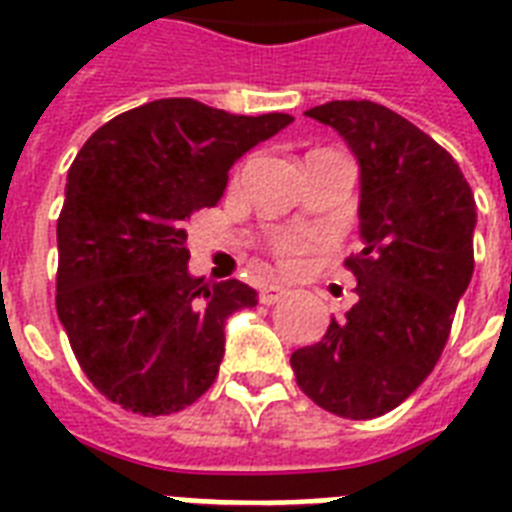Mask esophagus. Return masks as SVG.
<instances>
[{
	"instance_id": "34e87169",
	"label": "esophagus",
	"mask_w": 512,
	"mask_h": 512,
	"mask_svg": "<svg viewBox=\"0 0 512 512\" xmlns=\"http://www.w3.org/2000/svg\"><path fill=\"white\" fill-rule=\"evenodd\" d=\"M287 287H279V284H263L260 287V303L263 305H273L279 303L281 297H287Z\"/></svg>"
}]
</instances>
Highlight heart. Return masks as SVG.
Listing matches in <instances>:
<instances>
[{
	"label": "heart",
	"mask_w": 512,
	"mask_h": 512,
	"mask_svg": "<svg viewBox=\"0 0 512 512\" xmlns=\"http://www.w3.org/2000/svg\"><path fill=\"white\" fill-rule=\"evenodd\" d=\"M308 249H311V241L305 239V236H297V233H289V236H281V239L273 241V257H276V263L281 268H297V265L303 263V257L308 255Z\"/></svg>",
	"instance_id": "heart-1"
}]
</instances>
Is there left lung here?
Returning <instances> with one entry per match:
<instances>
[{
    "mask_svg": "<svg viewBox=\"0 0 512 512\" xmlns=\"http://www.w3.org/2000/svg\"><path fill=\"white\" fill-rule=\"evenodd\" d=\"M340 132L361 167V239L345 260L356 305L292 353L297 385L321 409L372 420L420 388L441 358L473 276L476 199L460 164L420 127L372 100L305 111Z\"/></svg>",
    "mask_w": 512,
    "mask_h": 512,
    "instance_id": "obj_1",
    "label": "left lung"
}]
</instances>
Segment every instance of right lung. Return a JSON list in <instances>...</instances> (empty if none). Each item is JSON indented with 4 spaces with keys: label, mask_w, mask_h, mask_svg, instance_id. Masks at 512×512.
Returning a JSON list of instances; mask_svg holds the SVG:
<instances>
[{
    "label": "right lung",
    "mask_w": 512,
    "mask_h": 512,
    "mask_svg": "<svg viewBox=\"0 0 512 512\" xmlns=\"http://www.w3.org/2000/svg\"><path fill=\"white\" fill-rule=\"evenodd\" d=\"M289 122L164 98L114 116L76 154L58 217L55 308L108 401L159 417L215 382L225 321L257 305V292L193 279L185 225L220 201L249 148Z\"/></svg>",
    "instance_id": "1"
}]
</instances>
